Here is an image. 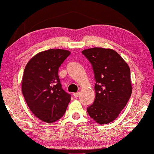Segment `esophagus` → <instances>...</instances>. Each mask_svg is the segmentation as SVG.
I'll return each instance as SVG.
<instances>
[{"mask_svg": "<svg viewBox=\"0 0 154 154\" xmlns=\"http://www.w3.org/2000/svg\"><path fill=\"white\" fill-rule=\"evenodd\" d=\"M79 92H76V93H74L73 94V95H74V96L75 98H77V97H78V96H79Z\"/></svg>", "mask_w": 154, "mask_h": 154, "instance_id": "obj_1", "label": "esophagus"}]
</instances>
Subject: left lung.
I'll return each mask as SVG.
<instances>
[{"label":"left lung","instance_id":"8db88e82","mask_svg":"<svg viewBox=\"0 0 154 154\" xmlns=\"http://www.w3.org/2000/svg\"><path fill=\"white\" fill-rule=\"evenodd\" d=\"M92 64L96 84L94 103L88 113L99 124L110 123L126 106L132 93L130 70L111 49L94 48L82 51Z\"/></svg>","mask_w":154,"mask_h":154}]
</instances>
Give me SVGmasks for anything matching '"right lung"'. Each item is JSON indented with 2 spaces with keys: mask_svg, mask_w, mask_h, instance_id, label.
Segmentation results:
<instances>
[{
  "mask_svg": "<svg viewBox=\"0 0 154 154\" xmlns=\"http://www.w3.org/2000/svg\"><path fill=\"white\" fill-rule=\"evenodd\" d=\"M70 54L64 49H48L30 59L24 69L23 96L32 113L47 123L60 119L71 100L58 77L60 66Z\"/></svg>",
  "mask_w": 154,
  "mask_h": 154,
  "instance_id": "1",
  "label": "right lung"
}]
</instances>
